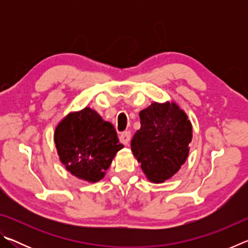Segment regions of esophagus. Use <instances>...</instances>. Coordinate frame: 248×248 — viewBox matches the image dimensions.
I'll list each match as a JSON object with an SVG mask.
<instances>
[{
	"mask_svg": "<svg viewBox=\"0 0 248 248\" xmlns=\"http://www.w3.org/2000/svg\"><path fill=\"white\" fill-rule=\"evenodd\" d=\"M119 139H120L121 143L124 144V145H128L130 140H131V133H130L129 131L124 132V133H123V134H121V136L119 137Z\"/></svg>",
	"mask_w": 248,
	"mask_h": 248,
	"instance_id": "esophagus-1",
	"label": "esophagus"
}]
</instances>
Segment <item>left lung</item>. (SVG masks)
<instances>
[{"label": "left lung", "instance_id": "1", "mask_svg": "<svg viewBox=\"0 0 248 248\" xmlns=\"http://www.w3.org/2000/svg\"><path fill=\"white\" fill-rule=\"evenodd\" d=\"M139 116L141 128L131 140L132 153L151 182H164L186 161L191 124L175 103H153Z\"/></svg>", "mask_w": 248, "mask_h": 248}]
</instances>
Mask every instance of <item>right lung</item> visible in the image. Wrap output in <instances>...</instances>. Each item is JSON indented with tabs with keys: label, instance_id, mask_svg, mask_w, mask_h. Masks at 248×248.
Listing matches in <instances>:
<instances>
[{
	"label": "right lung",
	"instance_id": "obj_1",
	"mask_svg": "<svg viewBox=\"0 0 248 248\" xmlns=\"http://www.w3.org/2000/svg\"><path fill=\"white\" fill-rule=\"evenodd\" d=\"M54 143L61 162L77 177L96 183L124 148L110 123L89 107L69 114L58 124Z\"/></svg>",
	"mask_w": 248,
	"mask_h": 248
}]
</instances>
